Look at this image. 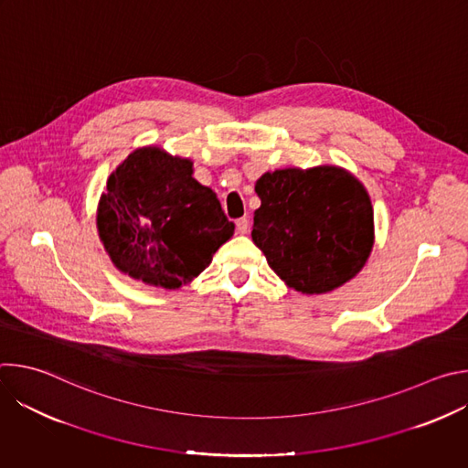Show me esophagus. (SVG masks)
<instances>
[{
    "label": "esophagus",
    "mask_w": 468,
    "mask_h": 468,
    "mask_svg": "<svg viewBox=\"0 0 468 468\" xmlns=\"http://www.w3.org/2000/svg\"><path fill=\"white\" fill-rule=\"evenodd\" d=\"M237 231H239L240 235H246V233L250 231V220H248V218H239V220H237Z\"/></svg>",
    "instance_id": "34e87169"
}]
</instances>
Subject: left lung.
<instances>
[{
    "instance_id": "left-lung-1",
    "label": "left lung",
    "mask_w": 468,
    "mask_h": 468,
    "mask_svg": "<svg viewBox=\"0 0 468 468\" xmlns=\"http://www.w3.org/2000/svg\"><path fill=\"white\" fill-rule=\"evenodd\" d=\"M255 192L251 239L287 287L325 294L354 280L374 246L365 185L343 166L264 172Z\"/></svg>"
}]
</instances>
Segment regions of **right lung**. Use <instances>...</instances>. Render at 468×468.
I'll list each match as a JSON object with an SVG mask.
<instances>
[{
  "instance_id": "add662e5",
  "label": "right lung",
  "mask_w": 468,
  "mask_h": 468,
  "mask_svg": "<svg viewBox=\"0 0 468 468\" xmlns=\"http://www.w3.org/2000/svg\"><path fill=\"white\" fill-rule=\"evenodd\" d=\"M186 157L161 146L133 150L107 177L96 211L100 240L116 269L176 291L202 274L235 233L217 194Z\"/></svg>"
}]
</instances>
